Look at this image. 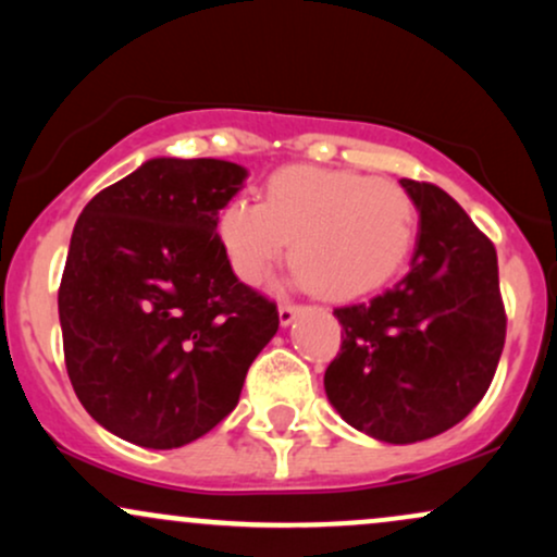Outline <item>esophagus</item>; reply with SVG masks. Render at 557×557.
I'll list each match as a JSON object with an SVG mask.
<instances>
[{"instance_id": "obj_1", "label": "esophagus", "mask_w": 557, "mask_h": 557, "mask_svg": "<svg viewBox=\"0 0 557 557\" xmlns=\"http://www.w3.org/2000/svg\"><path fill=\"white\" fill-rule=\"evenodd\" d=\"M298 311H300L298 304H280V324H283V327H287V324H290L293 319H296Z\"/></svg>"}]
</instances>
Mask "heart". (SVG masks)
<instances>
[{
  "instance_id": "1",
  "label": "heart",
  "mask_w": 557,
  "mask_h": 557,
  "mask_svg": "<svg viewBox=\"0 0 557 557\" xmlns=\"http://www.w3.org/2000/svg\"><path fill=\"white\" fill-rule=\"evenodd\" d=\"M417 201L406 188L350 170L285 168L264 203L238 196L216 235L243 283L257 285L287 253L324 296H356L387 283L417 243Z\"/></svg>"
}]
</instances>
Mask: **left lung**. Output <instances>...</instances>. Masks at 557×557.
Returning <instances> with one entry per match:
<instances>
[{
	"label": "left lung",
	"mask_w": 557,
	"mask_h": 557,
	"mask_svg": "<svg viewBox=\"0 0 557 557\" xmlns=\"http://www.w3.org/2000/svg\"><path fill=\"white\" fill-rule=\"evenodd\" d=\"M419 209L411 272L335 309L341 354L324 372L337 413L382 443L443 434L487 393L505 345L497 253L443 188L403 177Z\"/></svg>",
	"instance_id": "left-lung-1"
}]
</instances>
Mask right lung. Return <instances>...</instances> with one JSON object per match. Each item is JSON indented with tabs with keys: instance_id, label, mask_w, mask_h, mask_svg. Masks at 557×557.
I'll list each match as a JSON object with an SVG mask.
<instances>
[{
	"instance_id": "add662e5",
	"label": "right lung",
	"mask_w": 557,
	"mask_h": 557,
	"mask_svg": "<svg viewBox=\"0 0 557 557\" xmlns=\"http://www.w3.org/2000/svg\"><path fill=\"white\" fill-rule=\"evenodd\" d=\"M246 175L222 159H149L75 222L57 298L65 367L83 408L127 443L172 450L214 430L280 327L216 235Z\"/></svg>"
}]
</instances>
